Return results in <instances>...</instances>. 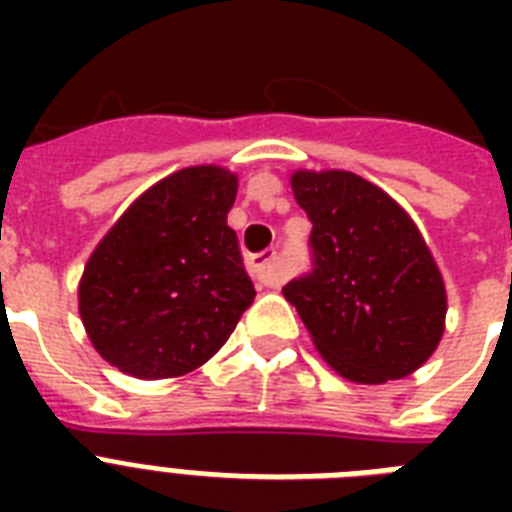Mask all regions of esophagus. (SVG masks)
<instances>
[{
    "label": "esophagus",
    "mask_w": 512,
    "mask_h": 512,
    "mask_svg": "<svg viewBox=\"0 0 512 512\" xmlns=\"http://www.w3.org/2000/svg\"><path fill=\"white\" fill-rule=\"evenodd\" d=\"M252 273H255V279L265 287H281V281H284V273L279 268V255H276V249H265L260 255L252 257Z\"/></svg>",
    "instance_id": "34e87169"
}]
</instances>
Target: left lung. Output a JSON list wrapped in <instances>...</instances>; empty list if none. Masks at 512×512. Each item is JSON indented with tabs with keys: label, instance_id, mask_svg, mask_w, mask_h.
I'll return each instance as SVG.
<instances>
[{
	"label": "left lung",
	"instance_id": "8db88e82",
	"mask_svg": "<svg viewBox=\"0 0 512 512\" xmlns=\"http://www.w3.org/2000/svg\"><path fill=\"white\" fill-rule=\"evenodd\" d=\"M289 183L313 223V273L284 297L321 358L358 385L417 372L446 329L444 276L420 228L353 172L297 170Z\"/></svg>",
	"mask_w": 512,
	"mask_h": 512
}]
</instances>
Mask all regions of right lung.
Masks as SVG:
<instances>
[{
    "label": "right lung",
    "mask_w": 512,
    "mask_h": 512,
    "mask_svg": "<svg viewBox=\"0 0 512 512\" xmlns=\"http://www.w3.org/2000/svg\"><path fill=\"white\" fill-rule=\"evenodd\" d=\"M239 177L185 167L140 193L92 249L79 316L100 356L138 380L199 369L223 348L255 287L228 212Z\"/></svg>",
    "instance_id": "right-lung-1"
}]
</instances>
